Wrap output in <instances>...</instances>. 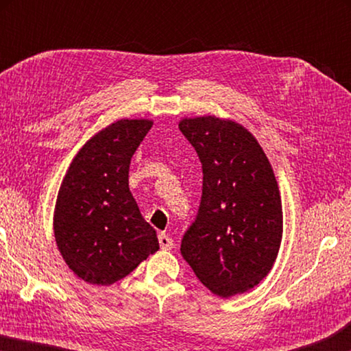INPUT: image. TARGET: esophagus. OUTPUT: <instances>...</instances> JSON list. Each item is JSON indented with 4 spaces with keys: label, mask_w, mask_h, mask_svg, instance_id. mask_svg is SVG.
Instances as JSON below:
<instances>
[{
    "label": "esophagus",
    "mask_w": 351,
    "mask_h": 351,
    "mask_svg": "<svg viewBox=\"0 0 351 351\" xmlns=\"http://www.w3.org/2000/svg\"><path fill=\"white\" fill-rule=\"evenodd\" d=\"M158 239H159V246H161V249H165V251H169V249H171V247L175 246L173 245V240H171L167 234L161 232V234H159Z\"/></svg>",
    "instance_id": "obj_1"
}]
</instances>
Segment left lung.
<instances>
[{
    "mask_svg": "<svg viewBox=\"0 0 351 351\" xmlns=\"http://www.w3.org/2000/svg\"><path fill=\"white\" fill-rule=\"evenodd\" d=\"M203 165V195L181 255L219 297L254 288L280 249L282 199L263 148L247 130L215 116L182 119Z\"/></svg>",
    "mask_w": 351,
    "mask_h": 351,
    "instance_id": "left-lung-1",
    "label": "left lung"
}]
</instances>
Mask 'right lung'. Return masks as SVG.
<instances>
[{
    "instance_id": "1",
    "label": "right lung",
    "mask_w": 351,
    "mask_h": 351,
    "mask_svg": "<svg viewBox=\"0 0 351 351\" xmlns=\"http://www.w3.org/2000/svg\"><path fill=\"white\" fill-rule=\"evenodd\" d=\"M153 125L148 119H121L75 154L58 190L54 235L63 260L91 285H112L159 249L128 187L136 148Z\"/></svg>"
}]
</instances>
